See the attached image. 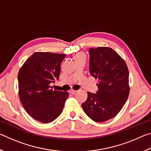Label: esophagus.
<instances>
[{"label":"esophagus","mask_w":151,"mask_h":151,"mask_svg":"<svg viewBox=\"0 0 151 151\" xmlns=\"http://www.w3.org/2000/svg\"><path fill=\"white\" fill-rule=\"evenodd\" d=\"M69 92H70V93L74 94L76 93V92H77V91H75V90H73V89H72V90H70Z\"/></svg>","instance_id":"esophagus-1"}]
</instances>
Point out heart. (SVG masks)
<instances>
[{
    "mask_svg": "<svg viewBox=\"0 0 151 151\" xmlns=\"http://www.w3.org/2000/svg\"><path fill=\"white\" fill-rule=\"evenodd\" d=\"M78 58H85V55L84 53H78L77 55H76L75 56V59H78Z\"/></svg>",
    "mask_w": 151,
    "mask_h": 151,
    "instance_id": "heart-1",
    "label": "heart"
}]
</instances>
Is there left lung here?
<instances>
[{
	"label": "left lung",
	"mask_w": 151,
	"mask_h": 151,
	"mask_svg": "<svg viewBox=\"0 0 151 151\" xmlns=\"http://www.w3.org/2000/svg\"><path fill=\"white\" fill-rule=\"evenodd\" d=\"M89 69L99 79L97 93L88 92L82 107L89 118L98 122L114 118L121 111L130 92L129 73L124 60L112 48L89 49Z\"/></svg>",
	"instance_id": "obj_1"
}]
</instances>
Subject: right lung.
Masks as SVG:
<instances>
[{
    "instance_id": "obj_1",
    "label": "right lung",
    "mask_w": 151,
    "mask_h": 151,
    "mask_svg": "<svg viewBox=\"0 0 151 151\" xmlns=\"http://www.w3.org/2000/svg\"><path fill=\"white\" fill-rule=\"evenodd\" d=\"M65 54L36 52L25 61L18 74L19 94L30 116L49 123L62 112L68 92L52 90L50 85L59 78Z\"/></svg>"
}]
</instances>
